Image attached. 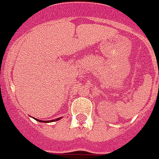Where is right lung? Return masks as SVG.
Here are the masks:
<instances>
[{
	"label": "right lung",
	"instance_id": "obj_1",
	"mask_svg": "<svg viewBox=\"0 0 159 159\" xmlns=\"http://www.w3.org/2000/svg\"><path fill=\"white\" fill-rule=\"evenodd\" d=\"M59 119H60V118H57V119H56V121H58V120H59ZM37 121H42V122H43V121H41V120H38V119H37ZM54 121V120H52V121ZM44 122H49V121H44Z\"/></svg>",
	"mask_w": 159,
	"mask_h": 159
}]
</instances>
